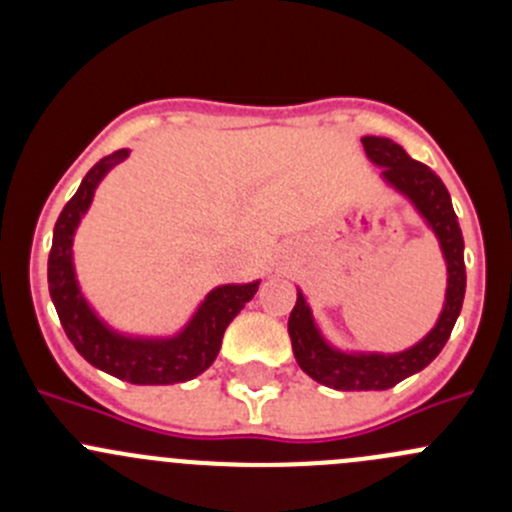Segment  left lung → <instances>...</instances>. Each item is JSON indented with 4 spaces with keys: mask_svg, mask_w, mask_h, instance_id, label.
I'll use <instances>...</instances> for the list:
<instances>
[{
    "mask_svg": "<svg viewBox=\"0 0 512 512\" xmlns=\"http://www.w3.org/2000/svg\"><path fill=\"white\" fill-rule=\"evenodd\" d=\"M361 143H364V151L371 158V163L384 168L381 175H384L386 183L399 190L401 195H406L416 205L428 227L436 232L443 257H446L448 287L446 304H443L436 327L421 342L399 354H347L332 349L319 334L302 292H297V304H294L287 322L294 359L302 366L304 374L337 391H384L404 381L406 376L426 369L446 347L453 324L461 314L463 297H466L463 235L443 180L428 165L418 163L399 143L389 141V138L364 136Z\"/></svg>",
    "mask_w": 512,
    "mask_h": 512,
    "instance_id": "obj_1",
    "label": "left lung"
}]
</instances>
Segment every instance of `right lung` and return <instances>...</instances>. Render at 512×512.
Listing matches in <instances>:
<instances>
[{
	"label": "right lung",
	"mask_w": 512,
	"mask_h": 512,
	"mask_svg": "<svg viewBox=\"0 0 512 512\" xmlns=\"http://www.w3.org/2000/svg\"><path fill=\"white\" fill-rule=\"evenodd\" d=\"M123 158H128L126 148L98 160L81 180L74 198L61 210L49 252L51 302L69 342L96 369L121 381H131V384H180V381L195 379L213 364L223 344L227 324L255 297L260 282L215 287L200 304L188 327L170 339H138L111 332L81 294L74 275V262H71V245H74L76 227L94 200L96 185Z\"/></svg>",
	"instance_id": "obj_1"
}]
</instances>
